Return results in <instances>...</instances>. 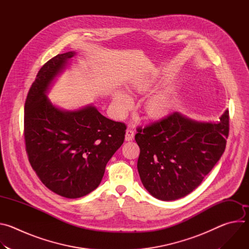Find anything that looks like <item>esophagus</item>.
<instances>
[{
    "mask_svg": "<svg viewBox=\"0 0 249 249\" xmlns=\"http://www.w3.org/2000/svg\"><path fill=\"white\" fill-rule=\"evenodd\" d=\"M134 136H135L134 131L131 130V129H127L126 134H125V141H127V142L132 141L134 139Z\"/></svg>",
    "mask_w": 249,
    "mask_h": 249,
    "instance_id": "obj_1",
    "label": "esophagus"
}]
</instances>
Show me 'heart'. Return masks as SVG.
I'll return each instance as SVG.
<instances>
[{
    "label": "heart",
    "mask_w": 249,
    "mask_h": 249,
    "mask_svg": "<svg viewBox=\"0 0 249 249\" xmlns=\"http://www.w3.org/2000/svg\"><path fill=\"white\" fill-rule=\"evenodd\" d=\"M139 91L146 90V87L138 89ZM172 94L168 91L156 93L150 96L145 103V112L152 118H159L166 115L172 107ZM113 105L118 116H125L132 107L133 100L124 91L117 90L113 94Z\"/></svg>",
    "instance_id": "obj_1"
}]
</instances>
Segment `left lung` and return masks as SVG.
<instances>
[{
    "mask_svg": "<svg viewBox=\"0 0 249 249\" xmlns=\"http://www.w3.org/2000/svg\"><path fill=\"white\" fill-rule=\"evenodd\" d=\"M137 132L142 183L155 198L172 201L197 188L221 159L229 136V111L216 123L173 112Z\"/></svg>",
    "mask_w": 249,
    "mask_h": 249,
    "instance_id": "left-lung-1",
    "label": "left lung"
}]
</instances>
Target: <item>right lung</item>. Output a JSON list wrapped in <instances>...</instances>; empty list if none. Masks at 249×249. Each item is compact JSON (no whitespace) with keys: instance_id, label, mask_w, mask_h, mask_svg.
Here are the masks:
<instances>
[{"instance_id":"obj_1","label":"right lung","mask_w":249,"mask_h":249,"mask_svg":"<svg viewBox=\"0 0 249 249\" xmlns=\"http://www.w3.org/2000/svg\"><path fill=\"white\" fill-rule=\"evenodd\" d=\"M75 54H58L45 63L24 104L28 160L48 189L70 199L86 196L99 185L126 130L124 123L104 117L93 105L64 110L48 99L49 87Z\"/></svg>"}]
</instances>
